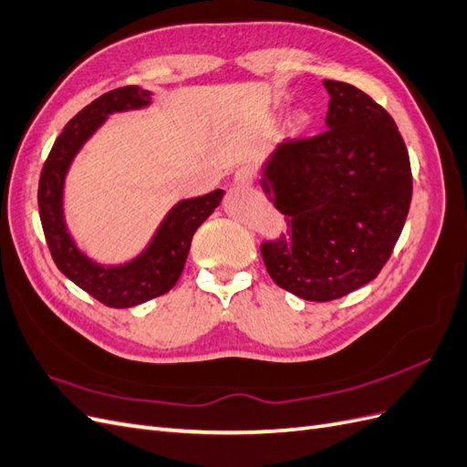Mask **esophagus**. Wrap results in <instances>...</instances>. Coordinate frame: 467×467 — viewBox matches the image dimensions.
I'll use <instances>...</instances> for the list:
<instances>
[{
	"label": "esophagus",
	"instance_id": "34e87169",
	"mask_svg": "<svg viewBox=\"0 0 467 467\" xmlns=\"http://www.w3.org/2000/svg\"><path fill=\"white\" fill-rule=\"evenodd\" d=\"M254 178H256L254 168H252L250 164H244L234 171V185H241V188H244V185H250L252 182H254Z\"/></svg>",
	"mask_w": 467,
	"mask_h": 467
}]
</instances>
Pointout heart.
I'll return each mask as SVG.
<instances>
[{
    "mask_svg": "<svg viewBox=\"0 0 467 467\" xmlns=\"http://www.w3.org/2000/svg\"><path fill=\"white\" fill-rule=\"evenodd\" d=\"M309 113L307 111H303V109H299V111H296L291 115V119H289V129L293 130V132H301L305 127L309 125Z\"/></svg>",
    "mask_w": 467,
    "mask_h": 467,
    "instance_id": "obj_1",
    "label": "heart"
}]
</instances>
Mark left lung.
<instances>
[{
  "instance_id": "1",
  "label": "left lung",
  "mask_w": 467,
  "mask_h": 467,
  "mask_svg": "<svg viewBox=\"0 0 467 467\" xmlns=\"http://www.w3.org/2000/svg\"><path fill=\"white\" fill-rule=\"evenodd\" d=\"M327 130L285 140L262 166L264 193L285 233L262 244L274 282L307 301H332L374 279L410 205L407 146L391 115L368 93L325 79Z\"/></svg>"
}]
</instances>
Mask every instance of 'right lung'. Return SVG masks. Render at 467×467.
I'll return each instance as SVG.
<instances>
[{"label": "right lung", "mask_w": 467, "mask_h": 467, "mask_svg": "<svg viewBox=\"0 0 467 467\" xmlns=\"http://www.w3.org/2000/svg\"><path fill=\"white\" fill-rule=\"evenodd\" d=\"M152 93L139 86L117 88L91 101L60 132L38 182V213L52 260L78 287L113 309L135 307L176 285L195 231L224 195L223 190H215L202 197L182 199L168 211L149 246L125 264L105 265L78 248L64 217V182L76 154L109 115L149 108Z\"/></svg>", "instance_id": "1"}]
</instances>
